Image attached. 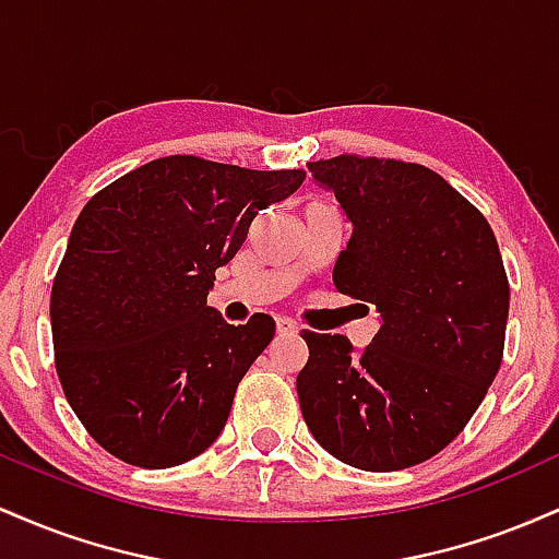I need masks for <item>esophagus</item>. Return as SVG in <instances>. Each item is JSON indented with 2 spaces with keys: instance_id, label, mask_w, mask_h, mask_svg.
Wrapping results in <instances>:
<instances>
[{
  "instance_id": "esophagus-1",
  "label": "esophagus",
  "mask_w": 559,
  "mask_h": 559,
  "mask_svg": "<svg viewBox=\"0 0 559 559\" xmlns=\"http://www.w3.org/2000/svg\"><path fill=\"white\" fill-rule=\"evenodd\" d=\"M275 329H278L281 336H294V333H299V323L292 318H278L275 320Z\"/></svg>"
}]
</instances>
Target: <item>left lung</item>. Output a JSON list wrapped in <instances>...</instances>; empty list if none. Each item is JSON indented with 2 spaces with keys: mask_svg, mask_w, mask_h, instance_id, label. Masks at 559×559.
<instances>
[{
  "mask_svg": "<svg viewBox=\"0 0 559 559\" xmlns=\"http://www.w3.org/2000/svg\"><path fill=\"white\" fill-rule=\"evenodd\" d=\"M307 168L355 226L333 286L383 323L360 352L342 333L301 331V415L346 465L413 467L463 431L502 365L510 284L497 236L426 165L338 155Z\"/></svg>",
  "mask_w": 559,
  "mask_h": 559,
  "instance_id": "obj_1",
  "label": "left lung"
}]
</instances>
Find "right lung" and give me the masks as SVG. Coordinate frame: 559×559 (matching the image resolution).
<instances>
[{
	"label": "right lung",
	"mask_w": 559,
	"mask_h": 559,
	"mask_svg": "<svg viewBox=\"0 0 559 559\" xmlns=\"http://www.w3.org/2000/svg\"><path fill=\"white\" fill-rule=\"evenodd\" d=\"M305 170H249L194 155L152 159L88 199L57 267L55 368L88 436L163 471L221 436L275 320L230 325L207 294L262 210Z\"/></svg>",
	"instance_id": "obj_1"
}]
</instances>
